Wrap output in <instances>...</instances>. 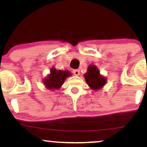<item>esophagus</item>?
<instances>
[{"label": "esophagus", "mask_w": 147, "mask_h": 147, "mask_svg": "<svg viewBox=\"0 0 147 147\" xmlns=\"http://www.w3.org/2000/svg\"><path fill=\"white\" fill-rule=\"evenodd\" d=\"M73 72L74 75H76V76H78L80 74V70H78V69L73 70Z\"/></svg>", "instance_id": "34e87169"}]
</instances>
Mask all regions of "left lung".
<instances>
[{
	"label": "left lung",
	"instance_id": "obj_1",
	"mask_svg": "<svg viewBox=\"0 0 147 147\" xmlns=\"http://www.w3.org/2000/svg\"><path fill=\"white\" fill-rule=\"evenodd\" d=\"M84 77L88 86L94 90L100 89L107 83V78L100 74L96 66L93 65L88 66Z\"/></svg>",
	"mask_w": 147,
	"mask_h": 147
}]
</instances>
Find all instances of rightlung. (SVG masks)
<instances>
[{
	"mask_svg": "<svg viewBox=\"0 0 147 147\" xmlns=\"http://www.w3.org/2000/svg\"><path fill=\"white\" fill-rule=\"evenodd\" d=\"M72 75L69 71L57 70L55 67L51 69L50 74L43 79V84L49 90L59 89L67 77Z\"/></svg>",
	"mask_w": 147,
	"mask_h": 147,
	"instance_id": "add662e5",
	"label": "right lung"
}]
</instances>
